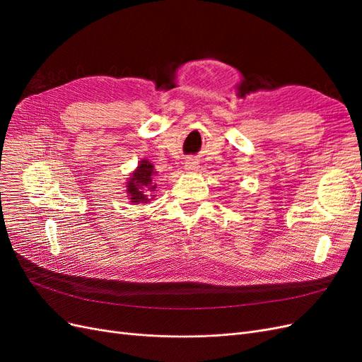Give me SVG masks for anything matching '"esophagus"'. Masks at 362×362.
Segmentation results:
<instances>
[{
	"instance_id": "1",
	"label": "esophagus",
	"mask_w": 362,
	"mask_h": 362,
	"mask_svg": "<svg viewBox=\"0 0 362 362\" xmlns=\"http://www.w3.org/2000/svg\"><path fill=\"white\" fill-rule=\"evenodd\" d=\"M198 168H199V164H198V161H194V160H185V163H184V169L187 170V172H194V170H198Z\"/></svg>"
}]
</instances>
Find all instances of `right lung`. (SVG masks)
<instances>
[{"mask_svg": "<svg viewBox=\"0 0 362 362\" xmlns=\"http://www.w3.org/2000/svg\"><path fill=\"white\" fill-rule=\"evenodd\" d=\"M157 170L154 164L149 160L144 158L139 161V166L129 175L127 180V198L134 205L137 204H148L151 199L156 198L157 193V182L154 177Z\"/></svg>", "mask_w": 362, "mask_h": 362, "instance_id": "obj_1", "label": "right lung"}]
</instances>
